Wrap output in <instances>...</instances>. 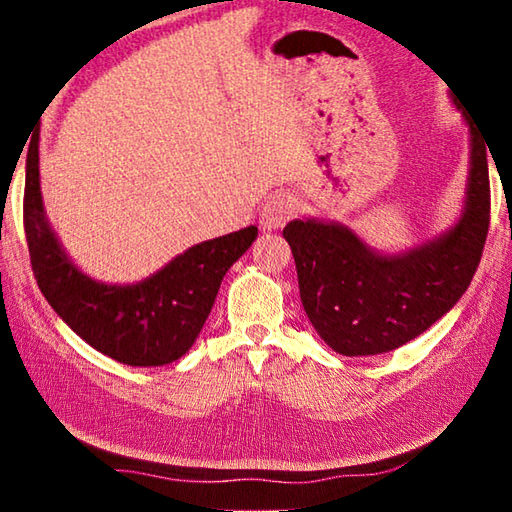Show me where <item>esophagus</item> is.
<instances>
[{
    "instance_id": "obj_1",
    "label": "esophagus",
    "mask_w": 512,
    "mask_h": 512,
    "mask_svg": "<svg viewBox=\"0 0 512 512\" xmlns=\"http://www.w3.org/2000/svg\"><path fill=\"white\" fill-rule=\"evenodd\" d=\"M296 212V201L289 194H275L262 207V225L266 230H277Z\"/></svg>"
}]
</instances>
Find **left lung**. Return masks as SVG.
<instances>
[{"label": "left lung", "instance_id": "left-lung-1", "mask_svg": "<svg viewBox=\"0 0 512 512\" xmlns=\"http://www.w3.org/2000/svg\"><path fill=\"white\" fill-rule=\"evenodd\" d=\"M470 135L465 214L431 244L384 257L343 225L298 219L284 228L302 307L332 350L366 357L400 348L427 332L470 287L490 225L488 142L474 121Z\"/></svg>", "mask_w": 512, "mask_h": 512}]
</instances>
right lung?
<instances>
[{
  "instance_id": "obj_1",
  "label": "right lung",
  "mask_w": 512,
  "mask_h": 512,
  "mask_svg": "<svg viewBox=\"0 0 512 512\" xmlns=\"http://www.w3.org/2000/svg\"><path fill=\"white\" fill-rule=\"evenodd\" d=\"M24 232L42 296L56 314L106 357L126 366H164L183 357L210 316L223 275L257 237L250 225L192 246L144 282L117 287L81 273L42 210L38 137L27 153Z\"/></svg>"
}]
</instances>
